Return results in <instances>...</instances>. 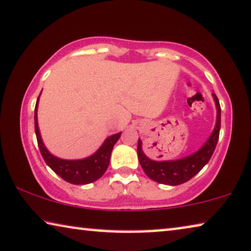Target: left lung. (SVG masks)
<instances>
[{"mask_svg":"<svg viewBox=\"0 0 251 251\" xmlns=\"http://www.w3.org/2000/svg\"><path fill=\"white\" fill-rule=\"evenodd\" d=\"M212 95L217 110L215 128L210 133L208 139L206 140V143L194 154L179 159H174V161H154L145 155L143 151V143L140 139H138V158H139L144 172L152 181L168 184V186H177V184L187 182L191 177H194L208 163L215 151L221 129L220 101L215 94H212Z\"/></svg>","mask_w":251,"mask_h":251,"instance_id":"8db88e82","label":"left lung"}]
</instances>
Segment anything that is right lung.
Returning <instances> with one entry per match:
<instances>
[{
  "label": "right lung",
  "instance_id": "obj_1",
  "mask_svg": "<svg viewBox=\"0 0 251 251\" xmlns=\"http://www.w3.org/2000/svg\"><path fill=\"white\" fill-rule=\"evenodd\" d=\"M42 93V92H41ZM41 96V94H39ZM39 96L35 107V132L41 154L46 164L63 180L72 184H87L99 180L110 164L111 152L119 140L121 132L107 137L103 145L93 155L81 159H63L50 154L43 143L37 121V108Z\"/></svg>",
  "mask_w": 251,
  "mask_h": 251
}]
</instances>
